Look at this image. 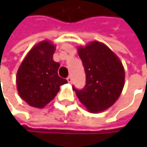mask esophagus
<instances>
[{"mask_svg":"<svg viewBox=\"0 0 147 147\" xmlns=\"http://www.w3.org/2000/svg\"><path fill=\"white\" fill-rule=\"evenodd\" d=\"M67 82H70V83L72 82V77H71V76H69L67 77Z\"/></svg>","mask_w":147,"mask_h":147,"instance_id":"esophagus-1","label":"esophagus"}]
</instances>
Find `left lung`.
<instances>
[{"label": "left lung", "mask_w": 147, "mask_h": 147, "mask_svg": "<svg viewBox=\"0 0 147 147\" xmlns=\"http://www.w3.org/2000/svg\"><path fill=\"white\" fill-rule=\"evenodd\" d=\"M86 74V85L73 90L88 111L97 113L110 108L124 86V69L119 58L106 46L93 42L78 47Z\"/></svg>", "instance_id": "1"}]
</instances>
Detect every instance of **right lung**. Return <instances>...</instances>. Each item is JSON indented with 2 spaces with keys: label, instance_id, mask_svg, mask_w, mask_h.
I'll use <instances>...</instances> for the list:
<instances>
[{
  "label": "right lung",
  "instance_id": "add662e5",
  "mask_svg": "<svg viewBox=\"0 0 147 147\" xmlns=\"http://www.w3.org/2000/svg\"><path fill=\"white\" fill-rule=\"evenodd\" d=\"M55 46L48 41L36 45L26 55L17 72L19 96L30 106L43 108L54 99L67 81L58 75L59 64L53 61Z\"/></svg>",
  "mask_w": 147,
  "mask_h": 147
}]
</instances>
